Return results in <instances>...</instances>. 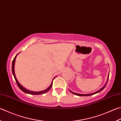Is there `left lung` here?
Masks as SVG:
<instances>
[{"instance_id":"left-lung-1","label":"left lung","mask_w":121,"mask_h":121,"mask_svg":"<svg viewBox=\"0 0 121 121\" xmlns=\"http://www.w3.org/2000/svg\"><path fill=\"white\" fill-rule=\"evenodd\" d=\"M108 78H109V73H108V77H107V82H106V84H105L104 86H103L102 88H100L99 90H98V91H96V92H95V93H91V94H78V93H74V92H72V91H70L71 92V93H72V94H74V95H77V96H91V95H94V94H97V93H99L100 91H102L103 89H104V88L105 87V86H106V85H107V82H108Z\"/></svg>"}]
</instances>
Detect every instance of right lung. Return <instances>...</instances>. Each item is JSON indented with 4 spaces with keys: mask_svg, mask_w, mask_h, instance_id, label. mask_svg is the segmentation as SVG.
Masks as SVG:
<instances>
[{
    "mask_svg": "<svg viewBox=\"0 0 121 121\" xmlns=\"http://www.w3.org/2000/svg\"><path fill=\"white\" fill-rule=\"evenodd\" d=\"M19 53L17 54L15 57L14 59V60L13 61V63H12V72H13V76L14 77V78L15 80H16V82L17 83V85H18V87L20 88L22 91L24 93H25L26 94H30V95H41V94H45L48 92V91H49V90L51 89V88L52 86V83H53V80H52V82H51V85L47 89H46L45 90H44V91H29V90H27V89H26L24 88V87H23L22 86L20 83L18 82V81L17 80V78L16 77V75H15V69H14V67H15V60H16V56L17 55H18ZM55 78V77H54ZM54 78H53V79H54Z\"/></svg>",
    "mask_w": 121,
    "mask_h": 121,
    "instance_id": "right-lung-1",
    "label": "right lung"
}]
</instances>
